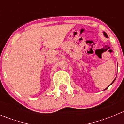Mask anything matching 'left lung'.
I'll return each mask as SVG.
<instances>
[{
  "instance_id": "obj_1",
  "label": "left lung",
  "mask_w": 124,
  "mask_h": 124,
  "mask_svg": "<svg viewBox=\"0 0 124 124\" xmlns=\"http://www.w3.org/2000/svg\"><path fill=\"white\" fill-rule=\"evenodd\" d=\"M103 33H104V36H105V37H107V38H108V36H107V33H106V32H103ZM115 79H116V78H115ZM115 80H113V82H112V83H111V84H110V85H112V83H113V82H114V81H115ZM110 85H109V86H110ZM108 87H107V88H106V89H107V88H108ZM106 89H104V90H106Z\"/></svg>"
}]
</instances>
